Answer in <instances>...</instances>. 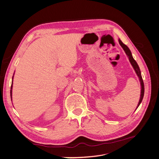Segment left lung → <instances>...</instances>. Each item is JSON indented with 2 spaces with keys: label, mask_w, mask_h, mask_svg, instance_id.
<instances>
[{
  "label": "left lung",
  "mask_w": 159,
  "mask_h": 159,
  "mask_svg": "<svg viewBox=\"0 0 159 159\" xmlns=\"http://www.w3.org/2000/svg\"><path fill=\"white\" fill-rule=\"evenodd\" d=\"M119 44L121 45V46L123 48V50L125 51V52L126 53L127 56L128 57H129V60L130 63L131 64L132 66L133 67V68H134V71H135L137 76L139 77V81H140V82H141V96H140V99H139V102L138 105H137V109L138 107L139 106V105L141 104V102H142L143 98V96H144V92H145V88H144V83H143V80L142 76H141V70H140V68H139V67L137 63L136 62V61L134 60L133 57V56H132V54H131V50H129V48H128L125 44H124L123 43L121 42V40H120V39L119 40Z\"/></svg>",
  "instance_id": "1"
}]
</instances>
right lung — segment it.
Instances as JSON below:
<instances>
[{"label":"right lung","instance_id":"add662e5","mask_svg":"<svg viewBox=\"0 0 159 159\" xmlns=\"http://www.w3.org/2000/svg\"><path fill=\"white\" fill-rule=\"evenodd\" d=\"M12 80H13V77H12ZM12 85H11V98H12Z\"/></svg>","mask_w":159,"mask_h":159}]
</instances>
